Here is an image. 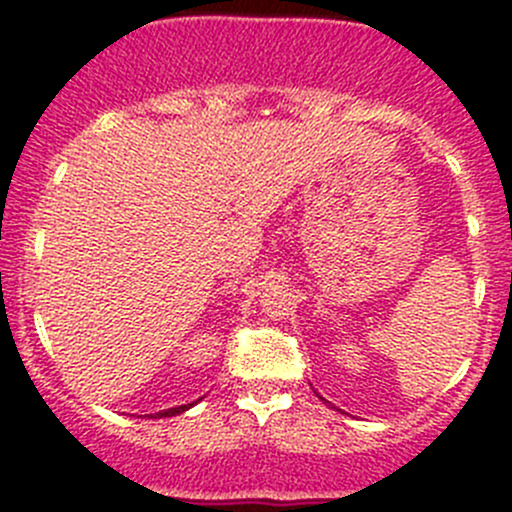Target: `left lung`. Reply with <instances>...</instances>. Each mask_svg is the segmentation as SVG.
Returning <instances> with one entry per match:
<instances>
[{"mask_svg": "<svg viewBox=\"0 0 512 512\" xmlns=\"http://www.w3.org/2000/svg\"><path fill=\"white\" fill-rule=\"evenodd\" d=\"M319 399H322V396H319Z\"/></svg>", "mask_w": 512, "mask_h": 512, "instance_id": "obj_1", "label": "left lung"}]
</instances>
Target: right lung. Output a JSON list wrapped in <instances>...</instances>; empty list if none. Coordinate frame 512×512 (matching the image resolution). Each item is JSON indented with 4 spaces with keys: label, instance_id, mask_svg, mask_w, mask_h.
Masks as SVG:
<instances>
[{
    "label": "right lung",
    "instance_id": "1",
    "mask_svg": "<svg viewBox=\"0 0 512 512\" xmlns=\"http://www.w3.org/2000/svg\"><path fill=\"white\" fill-rule=\"evenodd\" d=\"M200 401V399H198ZM195 404V401H193ZM193 404H185V406H173V409H165V411H158V414H151V418H168V416H178V414H183V411H188L190 406Z\"/></svg>",
    "mask_w": 512,
    "mask_h": 512
}]
</instances>
